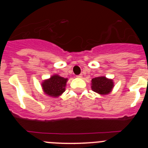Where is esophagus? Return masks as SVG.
Instances as JSON below:
<instances>
[{
  "label": "esophagus",
  "instance_id": "34e87169",
  "mask_svg": "<svg viewBox=\"0 0 148 148\" xmlns=\"http://www.w3.org/2000/svg\"><path fill=\"white\" fill-rule=\"evenodd\" d=\"M77 77H78V78H82V74H79V75H77Z\"/></svg>",
  "mask_w": 148,
  "mask_h": 148
}]
</instances>
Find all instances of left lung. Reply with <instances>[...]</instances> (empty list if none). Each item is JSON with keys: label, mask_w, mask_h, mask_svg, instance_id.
<instances>
[{"label": "left lung", "mask_w": 148, "mask_h": 148, "mask_svg": "<svg viewBox=\"0 0 148 148\" xmlns=\"http://www.w3.org/2000/svg\"><path fill=\"white\" fill-rule=\"evenodd\" d=\"M92 89L99 95H105L110 93L114 86L112 79L106 78L105 77H95L92 79Z\"/></svg>", "instance_id": "8db88e82"}]
</instances>
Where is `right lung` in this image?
Here are the masks:
<instances>
[{"label":"right lung","mask_w":148,"mask_h":148,"mask_svg":"<svg viewBox=\"0 0 148 148\" xmlns=\"http://www.w3.org/2000/svg\"><path fill=\"white\" fill-rule=\"evenodd\" d=\"M68 79L60 77L58 74H55L51 77L49 79L43 82V90L46 95L53 97H58L63 92H65V86Z\"/></svg>","instance_id":"add662e5"}]
</instances>
